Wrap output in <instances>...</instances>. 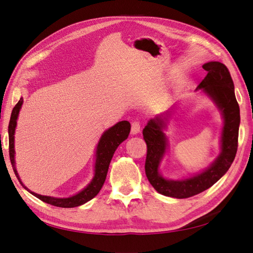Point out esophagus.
Returning a JSON list of instances; mask_svg holds the SVG:
<instances>
[{"label":"esophagus","instance_id":"34e87169","mask_svg":"<svg viewBox=\"0 0 253 253\" xmlns=\"http://www.w3.org/2000/svg\"><path fill=\"white\" fill-rule=\"evenodd\" d=\"M140 132V124L138 121H133L132 122V126H131V133L133 135L138 134Z\"/></svg>","mask_w":253,"mask_h":253}]
</instances>
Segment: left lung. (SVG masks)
<instances>
[{
    "label": "left lung",
    "mask_w": 253,
    "mask_h": 253,
    "mask_svg": "<svg viewBox=\"0 0 253 253\" xmlns=\"http://www.w3.org/2000/svg\"><path fill=\"white\" fill-rule=\"evenodd\" d=\"M205 79L196 87L210 97L217 105L224 118L220 137V154L214 163L200 174L179 180L166 179L159 174V165L167 150V137L164 129L169 120V113L157 115L144 126L142 134L147 143L145 175L158 193L175 198H188L209 189L229 170L237 151L240 126V106L234 94V84L225 64L211 61L205 63Z\"/></svg>",
    "instance_id": "8db88e82"
}]
</instances>
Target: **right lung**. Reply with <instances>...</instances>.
Wrapping results in <instances>:
<instances>
[{
	"instance_id": "obj_1",
	"label": "right lung",
	"mask_w": 253,
	"mask_h": 253,
	"mask_svg": "<svg viewBox=\"0 0 253 253\" xmlns=\"http://www.w3.org/2000/svg\"><path fill=\"white\" fill-rule=\"evenodd\" d=\"M22 104H23V98L20 99L19 102L13 108L11 112L9 126H8L9 157H10L13 172L16 174L17 178L19 179L21 185L24 187L28 192L32 193L37 198H39V200H41L42 202L52 206H56V207H60V208H74V207L81 206L90 201L91 198H94L99 193V191L101 190L103 183L105 181L106 174H108V170H109V166L115 151H116L118 145L122 141H125L127 138L129 131H131V125H129V122L126 120L120 121L118 124L110 127L109 129H106V131L102 134L101 138L99 139V142L97 144L94 177L88 183V186L86 188H84L76 195L66 197V198L44 196V195L37 194L33 192V191H29V189H27L24 185H23L19 177V174L17 172L16 166H14V132H16L17 119H18Z\"/></svg>"
}]
</instances>
